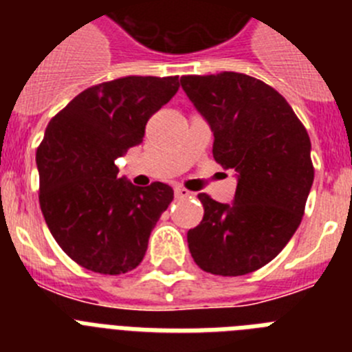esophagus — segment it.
<instances>
[{
	"label": "esophagus",
	"mask_w": 352,
	"mask_h": 352,
	"mask_svg": "<svg viewBox=\"0 0 352 352\" xmlns=\"http://www.w3.org/2000/svg\"><path fill=\"white\" fill-rule=\"evenodd\" d=\"M174 195L178 199H185L190 197V192L186 190V188H183V186H176V188H174Z\"/></svg>",
	"instance_id": "esophagus-1"
}]
</instances>
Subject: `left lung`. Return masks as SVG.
Instances as JSON below:
<instances>
[{"label":"left lung","mask_w":352,"mask_h":352,"mask_svg":"<svg viewBox=\"0 0 352 352\" xmlns=\"http://www.w3.org/2000/svg\"><path fill=\"white\" fill-rule=\"evenodd\" d=\"M182 88L213 132V158L234 169V201L199 194L186 239L199 268L239 276L275 259L296 232L314 183L310 138L278 91L245 74L185 76Z\"/></svg>","instance_id":"1"}]
</instances>
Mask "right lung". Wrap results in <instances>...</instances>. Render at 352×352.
Wrapping results in <instances>:
<instances>
[{
  "instance_id": "obj_1",
  "label": "right lung",
  "mask_w": 352,
  "mask_h": 352,
  "mask_svg": "<svg viewBox=\"0 0 352 352\" xmlns=\"http://www.w3.org/2000/svg\"><path fill=\"white\" fill-rule=\"evenodd\" d=\"M178 88V76L121 77L84 89L49 121L36 149L40 208L82 268L121 275L141 264L174 192L160 182L132 185L114 160L141 144L148 120Z\"/></svg>"
}]
</instances>
